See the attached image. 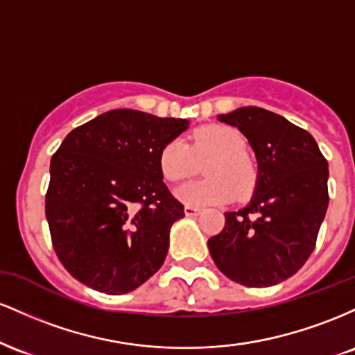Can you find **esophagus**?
<instances>
[{
  "label": "esophagus",
  "mask_w": 355,
  "mask_h": 355,
  "mask_svg": "<svg viewBox=\"0 0 355 355\" xmlns=\"http://www.w3.org/2000/svg\"><path fill=\"white\" fill-rule=\"evenodd\" d=\"M200 211H202V209H198V207L185 205V215H187V217H197Z\"/></svg>",
  "instance_id": "34e87169"
}]
</instances>
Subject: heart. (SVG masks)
I'll return each instance as SVG.
<instances>
[{
	"label": "heart",
	"instance_id": "heart-1",
	"mask_svg": "<svg viewBox=\"0 0 355 355\" xmlns=\"http://www.w3.org/2000/svg\"><path fill=\"white\" fill-rule=\"evenodd\" d=\"M245 140L235 128L225 125H207L195 130L187 145L180 138L166 141L158 155V166L168 182H182L203 165L209 178L185 183L175 195L187 205H217L227 203L237 195L243 198L254 190L257 170L247 157Z\"/></svg>",
	"mask_w": 355,
	"mask_h": 355
}]
</instances>
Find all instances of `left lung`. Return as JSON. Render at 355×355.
<instances>
[{"label": "left lung", "mask_w": 355, "mask_h": 355, "mask_svg": "<svg viewBox=\"0 0 355 355\" xmlns=\"http://www.w3.org/2000/svg\"><path fill=\"white\" fill-rule=\"evenodd\" d=\"M237 126L254 150L259 172L247 207L227 211L209 239L223 275L245 287H270L307 262L329 205V165L317 141L284 116L259 107L218 115Z\"/></svg>", "instance_id": "8db88e82"}]
</instances>
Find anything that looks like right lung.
I'll use <instances>...</instances> for the list:
<instances>
[{
    "instance_id": "1",
    "label": "right lung",
    "mask_w": 355,
    "mask_h": 355,
    "mask_svg": "<svg viewBox=\"0 0 355 355\" xmlns=\"http://www.w3.org/2000/svg\"><path fill=\"white\" fill-rule=\"evenodd\" d=\"M183 118L112 110L71 130L50 164L46 220L60 262L81 284L120 295L165 262L183 205L158 166Z\"/></svg>"
}]
</instances>
